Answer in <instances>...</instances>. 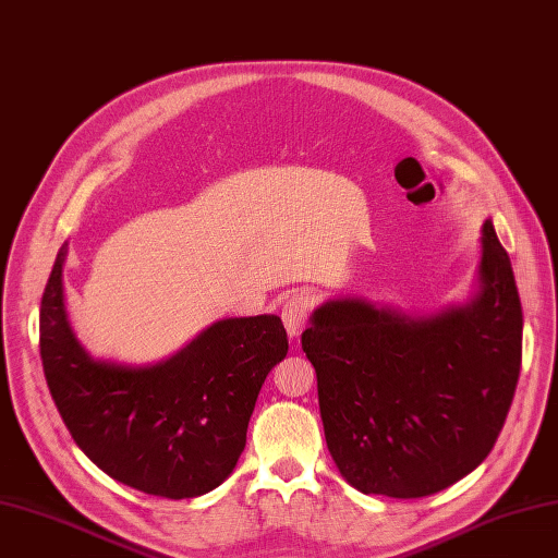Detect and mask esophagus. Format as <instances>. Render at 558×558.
I'll return each mask as SVG.
<instances>
[{
  "mask_svg": "<svg viewBox=\"0 0 558 558\" xmlns=\"http://www.w3.org/2000/svg\"><path fill=\"white\" fill-rule=\"evenodd\" d=\"M314 303H317V296H314V292H310V289H299V292H294L284 301L282 322L289 337H299L303 332Z\"/></svg>",
  "mask_w": 558,
  "mask_h": 558,
  "instance_id": "obj_1",
  "label": "esophagus"
}]
</instances>
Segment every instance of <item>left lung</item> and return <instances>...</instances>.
<instances>
[{
	"label": "left lung",
	"instance_id": "obj_1",
	"mask_svg": "<svg viewBox=\"0 0 558 558\" xmlns=\"http://www.w3.org/2000/svg\"><path fill=\"white\" fill-rule=\"evenodd\" d=\"M481 248L468 305L413 319L335 299L312 314L301 344L317 372L326 445L360 493H440L499 438L522 365V305L493 221Z\"/></svg>",
	"mask_w": 558,
	"mask_h": 558
}]
</instances>
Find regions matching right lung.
<instances>
[{
    "label": "right lung",
    "mask_w": 558,
    "mask_h": 558,
    "mask_svg": "<svg viewBox=\"0 0 558 558\" xmlns=\"http://www.w3.org/2000/svg\"><path fill=\"white\" fill-rule=\"evenodd\" d=\"M61 246L40 301V357L77 447L130 488L191 499L230 476L264 378L287 355L276 314L211 324L148 367L93 360L70 326Z\"/></svg>",
    "instance_id": "obj_1"
}]
</instances>
